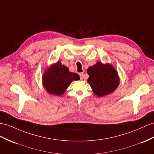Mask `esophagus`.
<instances>
[{
	"mask_svg": "<svg viewBox=\"0 0 154 154\" xmlns=\"http://www.w3.org/2000/svg\"><path fill=\"white\" fill-rule=\"evenodd\" d=\"M83 73H79V75H80V78H81V80H82L83 79Z\"/></svg>",
	"mask_w": 154,
	"mask_h": 154,
	"instance_id": "obj_1",
	"label": "esophagus"
}]
</instances>
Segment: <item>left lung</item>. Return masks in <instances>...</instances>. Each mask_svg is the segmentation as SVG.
<instances>
[{"mask_svg": "<svg viewBox=\"0 0 154 154\" xmlns=\"http://www.w3.org/2000/svg\"><path fill=\"white\" fill-rule=\"evenodd\" d=\"M88 82L93 92L101 97L113 92L119 85L120 79L115 68L110 64L97 62L88 68Z\"/></svg>", "mask_w": 154, "mask_h": 154, "instance_id": "1", "label": "left lung"}]
</instances>
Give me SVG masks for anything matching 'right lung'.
<instances>
[{"instance_id": "1", "label": "right lung", "mask_w": 154, "mask_h": 154, "mask_svg": "<svg viewBox=\"0 0 154 154\" xmlns=\"http://www.w3.org/2000/svg\"><path fill=\"white\" fill-rule=\"evenodd\" d=\"M79 79L80 77L77 73L70 72L68 67L60 62L51 65L42 76L43 87L49 94L54 96L62 95L71 82Z\"/></svg>"}]
</instances>
